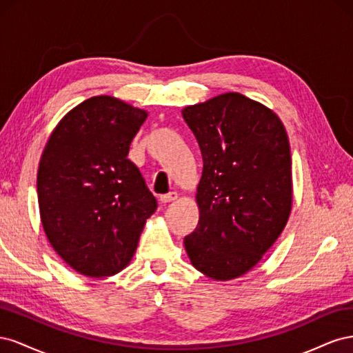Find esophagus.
I'll return each instance as SVG.
<instances>
[{
  "label": "esophagus",
  "mask_w": 353,
  "mask_h": 353,
  "mask_svg": "<svg viewBox=\"0 0 353 353\" xmlns=\"http://www.w3.org/2000/svg\"><path fill=\"white\" fill-rule=\"evenodd\" d=\"M176 199H178L176 193H169V194L160 196V201H162V203H170V201H175Z\"/></svg>",
  "instance_id": "34e87169"
}]
</instances>
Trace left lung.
I'll return each instance as SVG.
<instances>
[{"label": "left lung", "mask_w": 353, "mask_h": 353, "mask_svg": "<svg viewBox=\"0 0 353 353\" xmlns=\"http://www.w3.org/2000/svg\"><path fill=\"white\" fill-rule=\"evenodd\" d=\"M203 172L199 223L184 239L194 268L216 281L249 272L280 237L292 212V154L271 109L239 92L187 105Z\"/></svg>", "instance_id": "1"}]
</instances>
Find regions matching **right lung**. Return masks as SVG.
Segmentation results:
<instances>
[{
	"label": "right lung",
	"mask_w": 353,
	"mask_h": 353,
	"mask_svg": "<svg viewBox=\"0 0 353 353\" xmlns=\"http://www.w3.org/2000/svg\"><path fill=\"white\" fill-rule=\"evenodd\" d=\"M147 112L110 95L73 108L42 152L37 188L42 228L72 270L103 279L131 262L157 209L130 159Z\"/></svg>",
	"instance_id": "1"
}]
</instances>
